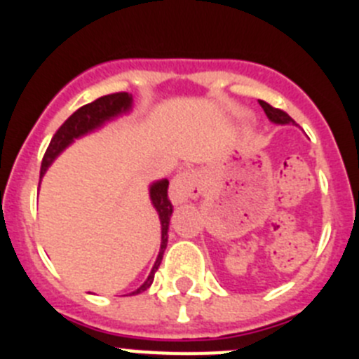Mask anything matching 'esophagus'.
I'll return each mask as SVG.
<instances>
[{"label":"esophagus","mask_w":359,"mask_h":359,"mask_svg":"<svg viewBox=\"0 0 359 359\" xmlns=\"http://www.w3.org/2000/svg\"><path fill=\"white\" fill-rule=\"evenodd\" d=\"M201 194V177L194 170H182L170 182V198L174 203L194 199Z\"/></svg>","instance_id":"1"}]
</instances>
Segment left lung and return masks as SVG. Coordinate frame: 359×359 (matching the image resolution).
Wrapping results in <instances>:
<instances>
[{
  "label": "left lung",
  "mask_w": 359,
  "mask_h": 359,
  "mask_svg": "<svg viewBox=\"0 0 359 359\" xmlns=\"http://www.w3.org/2000/svg\"><path fill=\"white\" fill-rule=\"evenodd\" d=\"M259 104H261V107L264 109V113L268 115V118L271 120V122H275V123H294V120L291 118L290 115H287L286 111L278 109V107L269 106V104L264 102V100H259Z\"/></svg>",
  "instance_id": "obj_1"
}]
</instances>
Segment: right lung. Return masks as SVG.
<instances>
[{
  "label": "right lung",
  "mask_w": 359,
  "mask_h": 359,
  "mask_svg": "<svg viewBox=\"0 0 359 359\" xmlns=\"http://www.w3.org/2000/svg\"><path fill=\"white\" fill-rule=\"evenodd\" d=\"M131 95L126 93V91H118V93L104 95V97L97 98L93 102L79 107V109L62 123L61 128L57 129L55 135H53L48 149L44 152L43 161H41V176L44 174V170L48 169V165L55 160L57 154L72 144L73 138H79V136L86 135L88 131H93L95 128L102 126L106 120L120 115L123 111H128L129 107H131ZM151 199L154 208L158 210V215H160L161 221V248L147 280L131 294L142 293V291H145L151 286L152 280H154V273H156L158 266H160L161 259H163L165 248H167V231H169V221L170 214H172V203H170L169 199V182H167V180L156 182L151 187Z\"/></svg>",
  "instance_id": "add662e5"
}]
</instances>
